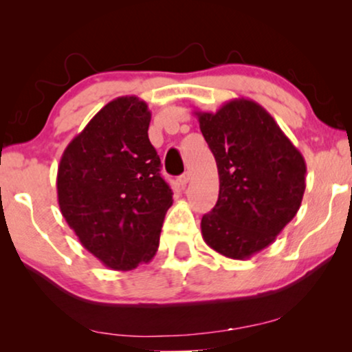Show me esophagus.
<instances>
[{
    "instance_id": "obj_1",
    "label": "esophagus",
    "mask_w": 352,
    "mask_h": 352,
    "mask_svg": "<svg viewBox=\"0 0 352 352\" xmlns=\"http://www.w3.org/2000/svg\"><path fill=\"white\" fill-rule=\"evenodd\" d=\"M189 181H190V175H189V173H184V175H181L179 177H177V182H179V184H181L182 187H184Z\"/></svg>"
}]
</instances>
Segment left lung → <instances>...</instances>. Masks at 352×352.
Here are the masks:
<instances>
[{
  "mask_svg": "<svg viewBox=\"0 0 352 352\" xmlns=\"http://www.w3.org/2000/svg\"><path fill=\"white\" fill-rule=\"evenodd\" d=\"M195 115L219 175L218 201L201 218V237L226 258L248 259L295 218L306 189V162L252 99Z\"/></svg>",
  "mask_w": 352,
  "mask_h": 352,
  "instance_id": "8db88e82",
  "label": "left lung"
}]
</instances>
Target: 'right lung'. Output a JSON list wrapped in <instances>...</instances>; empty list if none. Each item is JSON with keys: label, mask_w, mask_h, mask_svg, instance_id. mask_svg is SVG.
<instances>
[{"label": "right lung", "mask_w": 352, "mask_h": 352, "mask_svg": "<svg viewBox=\"0 0 352 352\" xmlns=\"http://www.w3.org/2000/svg\"><path fill=\"white\" fill-rule=\"evenodd\" d=\"M151 110L110 100L72 139L57 170V201L80 243L104 266L131 271L155 256L173 192L148 141Z\"/></svg>", "instance_id": "add662e5"}]
</instances>
